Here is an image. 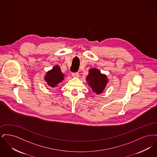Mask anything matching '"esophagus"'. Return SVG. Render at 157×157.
Masks as SVG:
<instances>
[{
    "label": "esophagus",
    "instance_id": "esophagus-1",
    "mask_svg": "<svg viewBox=\"0 0 157 157\" xmlns=\"http://www.w3.org/2000/svg\"><path fill=\"white\" fill-rule=\"evenodd\" d=\"M72 76L74 77H78L79 76V73L78 72H75V73H72Z\"/></svg>",
    "mask_w": 157,
    "mask_h": 157
}]
</instances>
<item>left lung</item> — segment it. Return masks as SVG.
<instances>
[{"mask_svg":"<svg viewBox=\"0 0 157 157\" xmlns=\"http://www.w3.org/2000/svg\"><path fill=\"white\" fill-rule=\"evenodd\" d=\"M86 81L91 86L92 90L97 94L102 93L108 82L106 76L101 74L99 70L94 68L90 69Z\"/></svg>","mask_w":157,"mask_h":157,"instance_id":"1","label":"left lung"}]
</instances>
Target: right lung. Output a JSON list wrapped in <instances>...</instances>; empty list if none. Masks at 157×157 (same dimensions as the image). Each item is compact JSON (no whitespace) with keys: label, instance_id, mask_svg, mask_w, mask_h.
<instances>
[{"label":"right lung","instance_id":"right-lung-1","mask_svg":"<svg viewBox=\"0 0 157 157\" xmlns=\"http://www.w3.org/2000/svg\"><path fill=\"white\" fill-rule=\"evenodd\" d=\"M64 75L62 73L58 65L53 67L52 69L48 71L45 76V81L51 87H55L62 81Z\"/></svg>","mask_w":157,"mask_h":157}]
</instances>
